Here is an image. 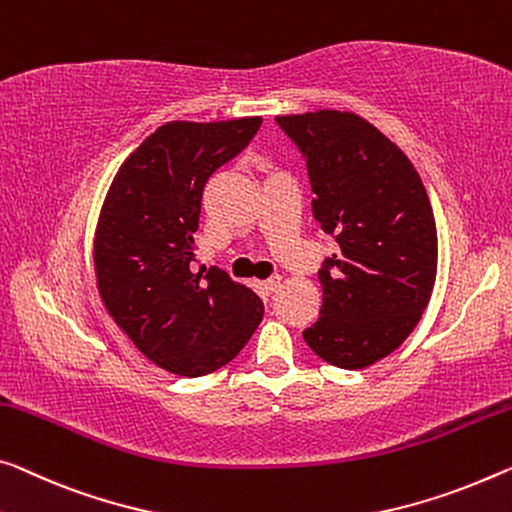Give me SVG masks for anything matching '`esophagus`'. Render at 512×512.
Instances as JSON below:
<instances>
[{
  "label": "esophagus",
  "instance_id": "34e87169",
  "mask_svg": "<svg viewBox=\"0 0 512 512\" xmlns=\"http://www.w3.org/2000/svg\"><path fill=\"white\" fill-rule=\"evenodd\" d=\"M258 286H261V290H263V293H267V295H272V293H277V290L281 288V277H272V279H265V281H261V283H258Z\"/></svg>",
  "mask_w": 512,
  "mask_h": 512
}]
</instances>
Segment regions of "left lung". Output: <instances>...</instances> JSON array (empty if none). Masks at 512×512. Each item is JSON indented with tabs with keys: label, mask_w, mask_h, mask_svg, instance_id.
Returning a JSON list of instances; mask_svg holds the SVG:
<instances>
[{
	"label": "left lung",
	"mask_w": 512,
	"mask_h": 512,
	"mask_svg": "<svg viewBox=\"0 0 512 512\" xmlns=\"http://www.w3.org/2000/svg\"><path fill=\"white\" fill-rule=\"evenodd\" d=\"M306 157L313 217L336 240L318 272L320 318L302 336L320 359L359 371L412 334L437 277L426 187L393 141L355 112L277 116Z\"/></svg>",
	"instance_id": "1"
}]
</instances>
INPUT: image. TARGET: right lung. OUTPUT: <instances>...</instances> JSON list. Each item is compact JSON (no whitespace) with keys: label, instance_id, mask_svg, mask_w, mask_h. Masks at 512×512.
I'll use <instances>...</instances> for the list:
<instances>
[{"label":"right lung","instance_id":"obj_1","mask_svg":"<svg viewBox=\"0 0 512 512\" xmlns=\"http://www.w3.org/2000/svg\"><path fill=\"white\" fill-rule=\"evenodd\" d=\"M261 123L245 116L160 125L121 164L100 208L93 238L100 300L141 355L174 375L226 366L263 320L254 290L217 267L190 270L203 187Z\"/></svg>","mask_w":512,"mask_h":512}]
</instances>
